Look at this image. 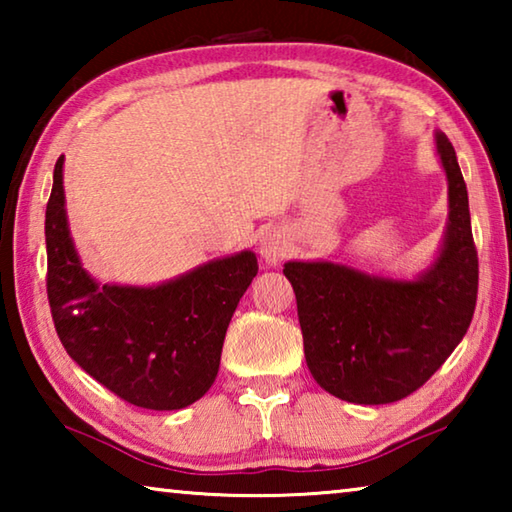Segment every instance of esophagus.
<instances>
[{"instance_id": "obj_1", "label": "esophagus", "mask_w": 512, "mask_h": 512, "mask_svg": "<svg viewBox=\"0 0 512 512\" xmlns=\"http://www.w3.org/2000/svg\"><path fill=\"white\" fill-rule=\"evenodd\" d=\"M259 253H262L268 264H277L284 255H287V244H284L280 235H275V232H266V235L259 239Z\"/></svg>"}]
</instances>
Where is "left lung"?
I'll list each match as a JSON object with an SVG mask.
<instances>
[{
    "label": "left lung",
    "mask_w": 512,
    "mask_h": 512,
    "mask_svg": "<svg viewBox=\"0 0 512 512\" xmlns=\"http://www.w3.org/2000/svg\"><path fill=\"white\" fill-rule=\"evenodd\" d=\"M449 180V223L438 262L415 282L329 262H289L309 372L354 404H391L427 384L472 323L479 293L467 187L452 142L436 135Z\"/></svg>",
    "instance_id": "1"
}]
</instances>
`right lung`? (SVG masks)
Instances as JSON below:
<instances>
[{
    "label": "right lung",
    "instance_id": "add662e5",
    "mask_svg": "<svg viewBox=\"0 0 512 512\" xmlns=\"http://www.w3.org/2000/svg\"><path fill=\"white\" fill-rule=\"evenodd\" d=\"M47 298L69 357L121 400L151 411L183 409L210 391L225 329L257 275L244 250L151 289L99 287L67 230L63 155L45 216Z\"/></svg>",
    "mask_w": 512,
    "mask_h": 512
}]
</instances>
